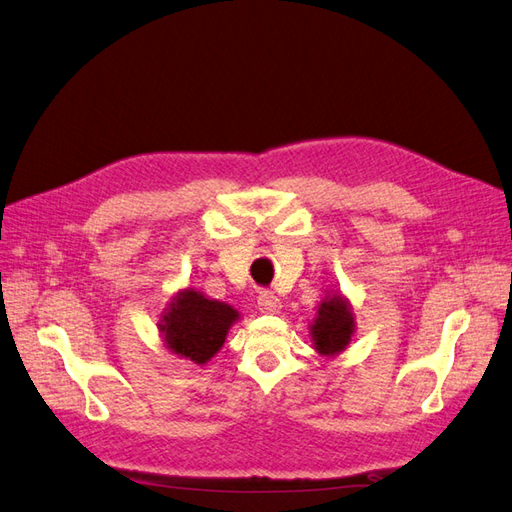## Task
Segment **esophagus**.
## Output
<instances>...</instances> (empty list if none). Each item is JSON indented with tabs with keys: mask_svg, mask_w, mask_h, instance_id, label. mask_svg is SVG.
Returning <instances> with one entry per match:
<instances>
[{
	"mask_svg": "<svg viewBox=\"0 0 512 512\" xmlns=\"http://www.w3.org/2000/svg\"><path fill=\"white\" fill-rule=\"evenodd\" d=\"M280 307H282V303H280V299L275 297L273 292L262 290V292L258 294V309H260L262 314H275Z\"/></svg>",
	"mask_w": 512,
	"mask_h": 512,
	"instance_id": "34e87169",
	"label": "esophagus"
}]
</instances>
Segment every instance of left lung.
Segmentation results:
<instances>
[{"instance_id":"obj_1","label":"left lung","mask_w":512,"mask_h":512,"mask_svg":"<svg viewBox=\"0 0 512 512\" xmlns=\"http://www.w3.org/2000/svg\"><path fill=\"white\" fill-rule=\"evenodd\" d=\"M309 333H312L314 348L322 356H335L348 348L354 335V314L342 292H327V297L318 305Z\"/></svg>"}]
</instances>
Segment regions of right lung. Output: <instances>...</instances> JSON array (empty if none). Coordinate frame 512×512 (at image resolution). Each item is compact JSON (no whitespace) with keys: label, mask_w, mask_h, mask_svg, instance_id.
<instances>
[{"label":"right lung","mask_w":512,"mask_h":512,"mask_svg":"<svg viewBox=\"0 0 512 512\" xmlns=\"http://www.w3.org/2000/svg\"><path fill=\"white\" fill-rule=\"evenodd\" d=\"M239 312L228 303L205 297L194 288L179 290L162 312L158 329L166 348L181 359L205 365L224 346Z\"/></svg>","instance_id":"obj_1"}]
</instances>
